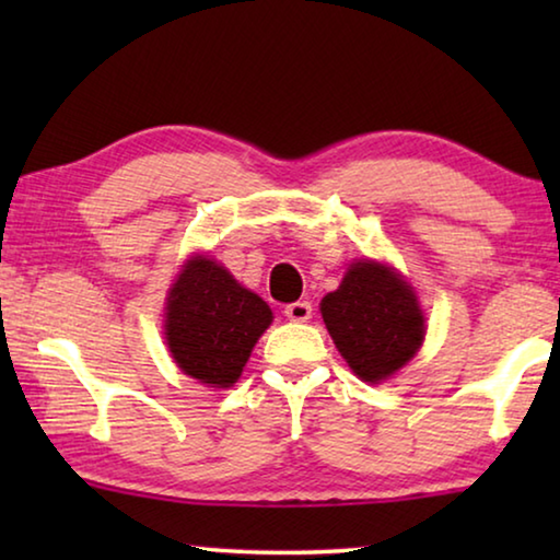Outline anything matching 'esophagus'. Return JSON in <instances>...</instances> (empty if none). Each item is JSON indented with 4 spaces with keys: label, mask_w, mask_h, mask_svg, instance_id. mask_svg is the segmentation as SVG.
Instances as JSON below:
<instances>
[{
    "label": "esophagus",
    "mask_w": 560,
    "mask_h": 560,
    "mask_svg": "<svg viewBox=\"0 0 560 560\" xmlns=\"http://www.w3.org/2000/svg\"><path fill=\"white\" fill-rule=\"evenodd\" d=\"M311 314H314V306H311L308 301H293L287 308H283V316H287L289 320H296V324L308 320Z\"/></svg>",
    "instance_id": "obj_1"
}]
</instances>
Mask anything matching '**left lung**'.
Masks as SVG:
<instances>
[{
    "label": "left lung",
    "mask_w": 560,
    "mask_h": 560,
    "mask_svg": "<svg viewBox=\"0 0 560 560\" xmlns=\"http://www.w3.org/2000/svg\"><path fill=\"white\" fill-rule=\"evenodd\" d=\"M320 316L350 371L371 385L410 363L428 330L415 289L373 259L350 264L340 287L320 301Z\"/></svg>",
    "instance_id": "obj_1"
}]
</instances>
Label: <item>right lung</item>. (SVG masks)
<instances>
[{"label": "right lung", "instance_id": "obj_1", "mask_svg": "<svg viewBox=\"0 0 560 560\" xmlns=\"http://www.w3.org/2000/svg\"><path fill=\"white\" fill-rule=\"evenodd\" d=\"M271 318L267 301L222 264L195 254L167 291L165 340L185 375L207 387H232Z\"/></svg>", "mask_w": 560, "mask_h": 560}]
</instances>
